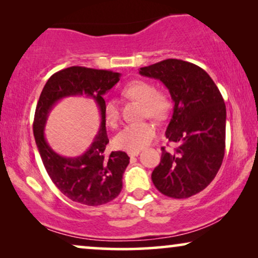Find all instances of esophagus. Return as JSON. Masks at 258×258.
I'll return each instance as SVG.
<instances>
[{"instance_id":"1","label":"esophagus","mask_w":258,"mask_h":258,"mask_svg":"<svg viewBox=\"0 0 258 258\" xmlns=\"http://www.w3.org/2000/svg\"><path fill=\"white\" fill-rule=\"evenodd\" d=\"M139 154H140V150H137V151H128V155H129L130 157H135Z\"/></svg>"}]
</instances>
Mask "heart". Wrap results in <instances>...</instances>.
<instances>
[{"label":"heart","instance_id":"obj_1","mask_svg":"<svg viewBox=\"0 0 258 258\" xmlns=\"http://www.w3.org/2000/svg\"><path fill=\"white\" fill-rule=\"evenodd\" d=\"M126 96L142 102L143 117L162 119L168 114L169 100L163 91L156 90V87L148 81H134L124 88ZM103 114L107 124L111 128L117 125L119 119V108L117 102L112 98L104 101ZM156 135V128L151 122L130 123L114 137V146L119 150L137 151L146 148Z\"/></svg>","mask_w":258,"mask_h":258}]
</instances>
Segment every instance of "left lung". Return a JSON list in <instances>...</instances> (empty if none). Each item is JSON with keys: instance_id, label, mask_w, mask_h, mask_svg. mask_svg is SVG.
I'll list each match as a JSON object with an SVG mask.
<instances>
[{"instance_id": "1", "label": "left lung", "mask_w": 258, "mask_h": 258, "mask_svg": "<svg viewBox=\"0 0 258 258\" xmlns=\"http://www.w3.org/2000/svg\"><path fill=\"white\" fill-rule=\"evenodd\" d=\"M142 76L160 80L174 101L167 126L174 151L161 148V162L151 174L154 185L172 199H188L206 189L220 170L225 150L227 110L211 77L199 66L168 58L140 69Z\"/></svg>"}]
</instances>
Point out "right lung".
Here are the masks:
<instances>
[{
    "instance_id": "right-lung-1",
    "label": "right lung",
    "mask_w": 258,
    "mask_h": 258,
    "mask_svg": "<svg viewBox=\"0 0 258 258\" xmlns=\"http://www.w3.org/2000/svg\"><path fill=\"white\" fill-rule=\"evenodd\" d=\"M119 81V74L86 67H69L50 76L38 98L34 117V136L49 177L59 191L74 202L96 207L110 202L122 190L123 172L129 164L124 151L105 155L109 139L105 130L103 95ZM94 98L101 112V126L94 142L79 158H63L45 141L44 125L55 102L68 96Z\"/></svg>"
}]
</instances>
